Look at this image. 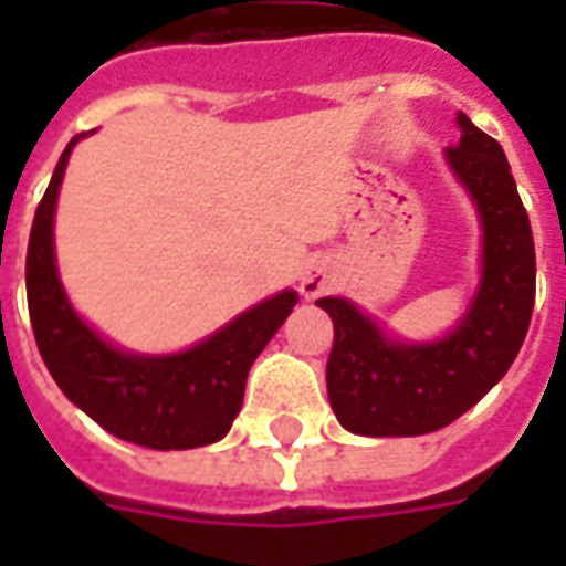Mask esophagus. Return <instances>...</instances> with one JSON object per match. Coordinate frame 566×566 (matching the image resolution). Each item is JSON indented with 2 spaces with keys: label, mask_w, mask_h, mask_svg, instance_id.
Here are the masks:
<instances>
[{
  "label": "esophagus",
  "mask_w": 566,
  "mask_h": 566,
  "mask_svg": "<svg viewBox=\"0 0 566 566\" xmlns=\"http://www.w3.org/2000/svg\"><path fill=\"white\" fill-rule=\"evenodd\" d=\"M333 282V270L324 263V260H315V263H308L303 275H300V294L306 296V300H315L321 296Z\"/></svg>",
  "instance_id": "obj_1"
}]
</instances>
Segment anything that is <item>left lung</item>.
<instances>
[{"mask_svg": "<svg viewBox=\"0 0 566 566\" xmlns=\"http://www.w3.org/2000/svg\"><path fill=\"white\" fill-rule=\"evenodd\" d=\"M446 160L482 221V282L470 312L439 343L388 339L343 296H321L333 318L327 397L339 424L360 437H421L451 424L497 385L522 348L536 296L531 221L506 154L470 117Z\"/></svg>", "mask_w": 566, "mask_h": 566, "instance_id": "left-lung-1", "label": "left lung"}]
</instances>
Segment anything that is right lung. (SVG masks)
I'll return each instance as SVG.
<instances>
[{"label": "right lung", "instance_id": "obj_1", "mask_svg": "<svg viewBox=\"0 0 566 566\" xmlns=\"http://www.w3.org/2000/svg\"><path fill=\"white\" fill-rule=\"evenodd\" d=\"M78 139L56 163L27 248V303L44 367L81 412L127 442L160 451L218 442L242 409L248 369L300 296H270L181 355H129L105 343L75 315L54 260L56 193Z\"/></svg>", "mask_w": 566, "mask_h": 566}]
</instances>
